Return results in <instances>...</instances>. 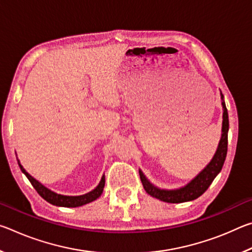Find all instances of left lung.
Returning <instances> with one entry per match:
<instances>
[{
    "label": "left lung",
    "mask_w": 252,
    "mask_h": 252,
    "mask_svg": "<svg viewBox=\"0 0 252 252\" xmlns=\"http://www.w3.org/2000/svg\"><path fill=\"white\" fill-rule=\"evenodd\" d=\"M221 95V104H222V129H221V138L217 148L215 156L212 157L211 161L202 169L192 180L188 182L186 186L178 189H160L157 186L153 185L148 180V178L144 176V173L139 169V174L141 182L143 185L144 190L151 197L161 200V201L169 203H181L187 201H192V200L199 198L202 193L206 192V190L211 185L215 178L218 176L219 172L222 169L224 163L225 157H227L228 150V131H229V118L228 110L225 108L224 97L222 93Z\"/></svg>",
    "instance_id": "obj_1"
}]
</instances>
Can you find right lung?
Masks as SVG:
<instances>
[{"label": "right lung", "instance_id": "right-lung-1", "mask_svg": "<svg viewBox=\"0 0 252 252\" xmlns=\"http://www.w3.org/2000/svg\"><path fill=\"white\" fill-rule=\"evenodd\" d=\"M18 163H19L21 171H22L25 176H27L29 181L31 182L32 186L34 187V189L37 191V193H39L44 200H46L49 203L53 204V206L66 207V208L81 207V206H84V204H87V203L94 201V200L99 198L102 194V192H103V188L105 185L104 174L102 176L99 185H97L94 189L91 190L90 192L81 194V195H64V194H60V193L54 192V191H52V190H50L49 188H46L44 185H42L40 181H37L35 178H33L31 174L27 172V170L23 168V165L20 163L19 159H18Z\"/></svg>", "mask_w": 252, "mask_h": 252}]
</instances>
